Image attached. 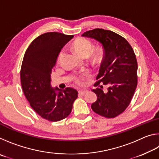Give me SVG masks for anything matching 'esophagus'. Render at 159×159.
<instances>
[{
	"label": "esophagus",
	"mask_w": 159,
	"mask_h": 159,
	"mask_svg": "<svg viewBox=\"0 0 159 159\" xmlns=\"http://www.w3.org/2000/svg\"><path fill=\"white\" fill-rule=\"evenodd\" d=\"M88 91L87 90H79V94L80 95H85L86 93H87Z\"/></svg>",
	"instance_id": "obj_1"
}]
</instances>
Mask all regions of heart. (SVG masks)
<instances>
[{
    "label": "heart",
    "instance_id": "obj_1",
    "mask_svg": "<svg viewBox=\"0 0 159 159\" xmlns=\"http://www.w3.org/2000/svg\"><path fill=\"white\" fill-rule=\"evenodd\" d=\"M74 48L76 52L83 57H87L92 52L93 45L91 42L85 39H80L74 42ZM65 54V49L63 48L59 53L58 60L60 61ZM74 83L77 85H83L84 84L85 77L83 75H76L72 78Z\"/></svg>",
    "mask_w": 159,
    "mask_h": 159
}]
</instances>
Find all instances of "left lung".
<instances>
[{
    "label": "left lung",
    "mask_w": 159,
    "mask_h": 159,
    "mask_svg": "<svg viewBox=\"0 0 159 159\" xmlns=\"http://www.w3.org/2000/svg\"><path fill=\"white\" fill-rule=\"evenodd\" d=\"M82 36L95 39L104 49L98 81L94 84L98 88L93 90L98 99L91 108L102 116L116 117L130 104L138 85L135 54L127 40L111 31L95 29L85 32ZM100 84L108 86L107 93Z\"/></svg>",
    "instance_id": "obj_1"
}]
</instances>
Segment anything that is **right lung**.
Listing matches in <instances>:
<instances>
[{
  "mask_svg": "<svg viewBox=\"0 0 159 159\" xmlns=\"http://www.w3.org/2000/svg\"><path fill=\"white\" fill-rule=\"evenodd\" d=\"M73 37L58 32L42 34L32 41L23 58L20 78L24 94L31 108L49 121H60L68 116L78 98L74 88L61 90L50 85L59 53Z\"/></svg>",
  "mask_w": 159,
  "mask_h": 159,
  "instance_id": "1",
  "label": "right lung"
}]
</instances>
